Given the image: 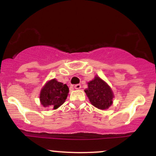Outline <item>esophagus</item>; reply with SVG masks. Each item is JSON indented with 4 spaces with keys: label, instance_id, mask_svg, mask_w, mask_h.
Returning a JSON list of instances; mask_svg holds the SVG:
<instances>
[{
    "label": "esophagus",
    "instance_id": "34e87169",
    "mask_svg": "<svg viewBox=\"0 0 156 156\" xmlns=\"http://www.w3.org/2000/svg\"><path fill=\"white\" fill-rule=\"evenodd\" d=\"M74 87L76 89H79L81 88V85L80 84H76V85L74 86Z\"/></svg>",
    "mask_w": 156,
    "mask_h": 156
}]
</instances>
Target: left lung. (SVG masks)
<instances>
[{
	"label": "left lung",
	"mask_w": 156,
	"mask_h": 156,
	"mask_svg": "<svg viewBox=\"0 0 156 156\" xmlns=\"http://www.w3.org/2000/svg\"><path fill=\"white\" fill-rule=\"evenodd\" d=\"M89 101L96 108L104 110L113 103L114 94L112 89L100 77L95 76L88 83V88L84 90Z\"/></svg>",
	"instance_id": "left-lung-1"
}]
</instances>
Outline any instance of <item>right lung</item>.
<instances>
[{"label": "right lung", "mask_w": 156, "mask_h": 156, "mask_svg": "<svg viewBox=\"0 0 156 156\" xmlns=\"http://www.w3.org/2000/svg\"><path fill=\"white\" fill-rule=\"evenodd\" d=\"M69 88L67 84L52 79L48 81L40 92L39 99L44 107L58 108L67 99Z\"/></svg>", "instance_id": "add662e5"}]
</instances>
